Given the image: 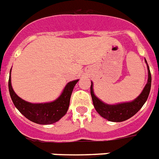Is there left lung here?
<instances>
[{"instance_id": "8db88e82", "label": "left lung", "mask_w": 159, "mask_h": 159, "mask_svg": "<svg viewBox=\"0 0 159 159\" xmlns=\"http://www.w3.org/2000/svg\"><path fill=\"white\" fill-rule=\"evenodd\" d=\"M145 62L148 67V82L145 85L143 90L139 94V96L134 100L127 102H121L117 104H107L101 101L100 99L94 94L93 91V82H91V96L93 99V106L98 114L105 119L110 122H123L129 119L130 117L136 114L146 102L148 95H149L150 89H151V82L152 77L150 73L149 66L145 59Z\"/></svg>"}]
</instances>
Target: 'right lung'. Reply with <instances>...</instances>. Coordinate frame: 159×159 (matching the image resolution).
Returning a JSON list of instances; mask_svg holds the SVG:
<instances>
[{"mask_svg": "<svg viewBox=\"0 0 159 159\" xmlns=\"http://www.w3.org/2000/svg\"><path fill=\"white\" fill-rule=\"evenodd\" d=\"M10 71L9 93L11 100L15 107L19 110V112L31 122L37 124L48 125L57 122L66 114L68 110L70 98L75 85L79 80H74L69 82L64 88L62 93L53 102H44V103H31L23 100L18 97L13 90L11 79Z\"/></svg>", "mask_w": 159, "mask_h": 159, "instance_id": "add662e5", "label": "right lung"}]
</instances>
